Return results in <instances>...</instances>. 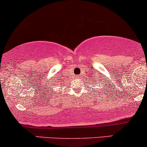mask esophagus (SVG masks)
<instances>
[{
	"instance_id": "1",
	"label": "esophagus",
	"mask_w": 147,
	"mask_h": 147,
	"mask_svg": "<svg viewBox=\"0 0 147 147\" xmlns=\"http://www.w3.org/2000/svg\"><path fill=\"white\" fill-rule=\"evenodd\" d=\"M78 78H80V76H78Z\"/></svg>"
}]
</instances>
